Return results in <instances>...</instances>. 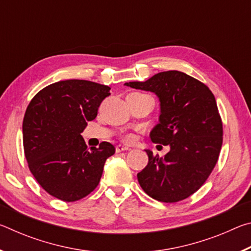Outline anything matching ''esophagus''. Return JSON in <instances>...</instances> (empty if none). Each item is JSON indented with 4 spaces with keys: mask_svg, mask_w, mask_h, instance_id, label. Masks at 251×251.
Wrapping results in <instances>:
<instances>
[{
    "mask_svg": "<svg viewBox=\"0 0 251 251\" xmlns=\"http://www.w3.org/2000/svg\"><path fill=\"white\" fill-rule=\"evenodd\" d=\"M130 148L124 146V145H117L116 146V152H121V151H129Z\"/></svg>",
    "mask_w": 251,
    "mask_h": 251,
    "instance_id": "1",
    "label": "esophagus"
}]
</instances>
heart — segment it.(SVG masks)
<instances>
[{
    "label": "heart",
    "instance_id": "1",
    "mask_svg": "<svg viewBox=\"0 0 251 251\" xmlns=\"http://www.w3.org/2000/svg\"><path fill=\"white\" fill-rule=\"evenodd\" d=\"M134 139V136L133 135H126L125 136V141L127 142H131Z\"/></svg>",
    "mask_w": 251,
    "mask_h": 251
}]
</instances>
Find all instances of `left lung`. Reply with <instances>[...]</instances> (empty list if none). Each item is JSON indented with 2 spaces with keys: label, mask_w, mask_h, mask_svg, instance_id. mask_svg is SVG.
<instances>
[{
  "label": "left lung",
  "mask_w": 251,
  "mask_h": 251,
  "mask_svg": "<svg viewBox=\"0 0 251 251\" xmlns=\"http://www.w3.org/2000/svg\"><path fill=\"white\" fill-rule=\"evenodd\" d=\"M125 85L158 96L159 124L151 131V139L171 147L164 157L146 150L148 164L137 174L139 185L163 202L192 196L209 177L223 145V122L214 94L179 71L160 72L145 82Z\"/></svg>",
  "instance_id": "obj_1"
}]
</instances>
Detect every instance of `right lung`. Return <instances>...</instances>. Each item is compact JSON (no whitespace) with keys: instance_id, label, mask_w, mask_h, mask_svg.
Returning <instances> with one entry per match:
<instances>
[{"instance_id":"right-lung-1","label":"right lung","mask_w":251,"mask_h":251,"mask_svg":"<svg viewBox=\"0 0 251 251\" xmlns=\"http://www.w3.org/2000/svg\"><path fill=\"white\" fill-rule=\"evenodd\" d=\"M110 87L84 79L59 80L33 97L23 120V146L28 168L45 192L76 201L100 184L108 142L87 150L80 133L95 120Z\"/></svg>"}]
</instances>
